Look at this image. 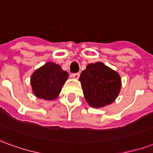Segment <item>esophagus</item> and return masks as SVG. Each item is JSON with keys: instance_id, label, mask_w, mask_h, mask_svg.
<instances>
[{"instance_id": "34e87169", "label": "esophagus", "mask_w": 153, "mask_h": 153, "mask_svg": "<svg viewBox=\"0 0 153 153\" xmlns=\"http://www.w3.org/2000/svg\"><path fill=\"white\" fill-rule=\"evenodd\" d=\"M79 73H75L72 74V77H73L74 79H78L79 78Z\"/></svg>"}]
</instances>
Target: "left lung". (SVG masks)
<instances>
[{"label":"left lung","mask_w":153,"mask_h":153,"mask_svg":"<svg viewBox=\"0 0 153 153\" xmlns=\"http://www.w3.org/2000/svg\"><path fill=\"white\" fill-rule=\"evenodd\" d=\"M79 81L84 98L93 108L114 102L121 89L120 74L102 62L88 65L80 74Z\"/></svg>","instance_id":"8db88e82"}]
</instances>
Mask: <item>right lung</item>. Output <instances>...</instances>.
<instances>
[{
	"label": "right lung",
	"mask_w": 153,
	"mask_h": 153,
	"mask_svg": "<svg viewBox=\"0 0 153 153\" xmlns=\"http://www.w3.org/2000/svg\"><path fill=\"white\" fill-rule=\"evenodd\" d=\"M69 74L59 65L47 62L33 73L30 78L33 93L45 101L56 99Z\"/></svg>",
	"instance_id": "1"
}]
</instances>
